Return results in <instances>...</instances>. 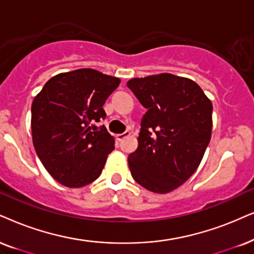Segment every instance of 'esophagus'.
<instances>
[{
    "mask_svg": "<svg viewBox=\"0 0 254 254\" xmlns=\"http://www.w3.org/2000/svg\"><path fill=\"white\" fill-rule=\"evenodd\" d=\"M129 136H130V132H129V131H125V132H123V133L117 134L116 138H117V140H120V142H122V140L125 139V138H127Z\"/></svg>",
    "mask_w": 254,
    "mask_h": 254,
    "instance_id": "1",
    "label": "esophagus"
}]
</instances>
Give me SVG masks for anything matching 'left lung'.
<instances>
[{
	"instance_id": "obj_1",
	"label": "left lung",
	"mask_w": 254,
	"mask_h": 254,
	"mask_svg": "<svg viewBox=\"0 0 254 254\" xmlns=\"http://www.w3.org/2000/svg\"><path fill=\"white\" fill-rule=\"evenodd\" d=\"M146 109L127 162L138 184L168 193L198 169L212 132V103L197 83L172 73L127 83Z\"/></svg>"
}]
</instances>
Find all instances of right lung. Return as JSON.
<instances>
[{"instance_id":"add662e5","label":"right lung","mask_w":254,"mask_h":254,"mask_svg":"<svg viewBox=\"0 0 254 254\" xmlns=\"http://www.w3.org/2000/svg\"><path fill=\"white\" fill-rule=\"evenodd\" d=\"M120 83L97 70L77 69L51 77L34 98V147L62 185L82 188L101 176L115 138L94 123L107 116L103 105Z\"/></svg>"}]
</instances>
